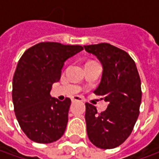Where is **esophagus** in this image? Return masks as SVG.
Masks as SVG:
<instances>
[{"label":"esophagus","mask_w":159,"mask_h":159,"mask_svg":"<svg viewBox=\"0 0 159 159\" xmlns=\"http://www.w3.org/2000/svg\"><path fill=\"white\" fill-rule=\"evenodd\" d=\"M71 100H72V102H76V101H83V99L81 96L76 95V96H73Z\"/></svg>","instance_id":"esophagus-1"}]
</instances>
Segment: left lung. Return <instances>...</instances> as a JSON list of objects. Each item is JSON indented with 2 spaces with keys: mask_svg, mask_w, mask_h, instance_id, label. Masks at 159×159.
I'll use <instances>...</instances> for the list:
<instances>
[{
  "mask_svg": "<svg viewBox=\"0 0 159 159\" xmlns=\"http://www.w3.org/2000/svg\"><path fill=\"white\" fill-rule=\"evenodd\" d=\"M84 48L102 65L100 85L93 93L108 103L101 113L93 105L85 104L88 136L95 147L112 149L129 136L139 117L140 76L134 61L122 49L109 43L84 46Z\"/></svg>",
  "mask_w": 159,
  "mask_h": 159,
  "instance_id": "obj_1",
  "label": "left lung"
}]
</instances>
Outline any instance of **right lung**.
<instances>
[{
	"instance_id": "right-lung-1",
	"label": "right lung",
	"mask_w": 159,
	"mask_h": 159,
	"mask_svg": "<svg viewBox=\"0 0 159 159\" xmlns=\"http://www.w3.org/2000/svg\"><path fill=\"white\" fill-rule=\"evenodd\" d=\"M82 50L79 45L41 42L19 59L12 79V102L20 128L33 141L52 143L65 133L71 101H60L50 91L60 79L65 62Z\"/></svg>"
}]
</instances>
